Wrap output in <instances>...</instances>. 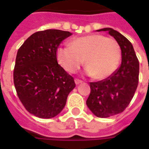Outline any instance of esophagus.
<instances>
[{
    "label": "esophagus",
    "mask_w": 149,
    "mask_h": 149,
    "mask_svg": "<svg viewBox=\"0 0 149 149\" xmlns=\"http://www.w3.org/2000/svg\"><path fill=\"white\" fill-rule=\"evenodd\" d=\"M82 80H80V79H75V83H76V84H81L82 83Z\"/></svg>",
    "instance_id": "esophagus-1"
}]
</instances>
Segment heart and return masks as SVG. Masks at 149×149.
I'll return each instance as SVG.
<instances>
[{"instance_id": "1", "label": "heart", "mask_w": 149, "mask_h": 149, "mask_svg": "<svg viewBox=\"0 0 149 149\" xmlns=\"http://www.w3.org/2000/svg\"><path fill=\"white\" fill-rule=\"evenodd\" d=\"M121 57L119 43L112 38L92 34L74 38L70 45H63L56 49V58L62 67L75 72L86 63V72L96 79L109 77L118 69Z\"/></svg>"}]
</instances>
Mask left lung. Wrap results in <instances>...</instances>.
I'll return each mask as SVG.
<instances>
[{
  "label": "left lung",
  "instance_id": "1",
  "mask_svg": "<svg viewBox=\"0 0 149 149\" xmlns=\"http://www.w3.org/2000/svg\"><path fill=\"white\" fill-rule=\"evenodd\" d=\"M119 43L121 64L113 74L98 82L90 83L91 93L86 105L98 118H109L125 111L132 100L139 84V62L132 43L118 31L105 28Z\"/></svg>",
  "mask_w": 149,
  "mask_h": 149
}]
</instances>
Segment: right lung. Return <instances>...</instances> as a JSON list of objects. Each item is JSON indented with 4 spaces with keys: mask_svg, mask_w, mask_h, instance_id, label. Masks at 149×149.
I'll list each match as a JSON object with an SVG mask.
<instances>
[{
    "mask_svg": "<svg viewBox=\"0 0 149 149\" xmlns=\"http://www.w3.org/2000/svg\"><path fill=\"white\" fill-rule=\"evenodd\" d=\"M70 31L48 29L27 38L17 51L14 84L17 97L29 113L52 118L63 111L74 79L58 64L56 49Z\"/></svg>",
    "mask_w": 149,
    "mask_h": 149,
    "instance_id": "add662e5",
    "label": "right lung"
}]
</instances>
